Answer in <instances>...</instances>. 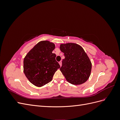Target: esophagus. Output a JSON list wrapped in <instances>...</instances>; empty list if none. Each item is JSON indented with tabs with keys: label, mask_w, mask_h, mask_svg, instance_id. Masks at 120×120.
I'll use <instances>...</instances> for the list:
<instances>
[{
	"label": "esophagus",
	"mask_w": 120,
	"mask_h": 120,
	"mask_svg": "<svg viewBox=\"0 0 120 120\" xmlns=\"http://www.w3.org/2000/svg\"><path fill=\"white\" fill-rule=\"evenodd\" d=\"M59 63V64H60V66L61 67V64H62V62H61V61H60Z\"/></svg>",
	"instance_id": "obj_1"
}]
</instances>
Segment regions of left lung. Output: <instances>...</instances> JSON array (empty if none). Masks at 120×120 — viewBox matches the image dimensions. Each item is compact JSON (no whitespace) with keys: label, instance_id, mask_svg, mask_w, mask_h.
<instances>
[{"label":"left lung","instance_id":"8db88e82","mask_svg":"<svg viewBox=\"0 0 120 120\" xmlns=\"http://www.w3.org/2000/svg\"><path fill=\"white\" fill-rule=\"evenodd\" d=\"M60 50L65 58L60 70L67 81L72 85H81L89 79L92 63L81 46L75 43L61 44Z\"/></svg>","mask_w":120,"mask_h":120}]
</instances>
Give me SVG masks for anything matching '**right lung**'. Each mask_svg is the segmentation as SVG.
<instances>
[{
  "mask_svg": "<svg viewBox=\"0 0 120 120\" xmlns=\"http://www.w3.org/2000/svg\"><path fill=\"white\" fill-rule=\"evenodd\" d=\"M54 43L41 41L36 45L26 54L23 60V71L32 84L38 87L51 82L53 75L60 66L56 60L52 51Z\"/></svg>",
  "mask_w": 120,
  "mask_h": 120,
  "instance_id": "right-lung-1",
  "label": "right lung"
}]
</instances>
